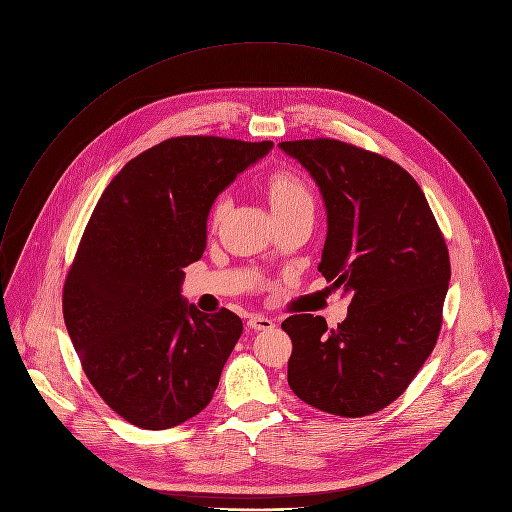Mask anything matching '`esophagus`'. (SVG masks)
<instances>
[{
	"instance_id": "34e87169",
	"label": "esophagus",
	"mask_w": 512,
	"mask_h": 512,
	"mask_svg": "<svg viewBox=\"0 0 512 512\" xmlns=\"http://www.w3.org/2000/svg\"><path fill=\"white\" fill-rule=\"evenodd\" d=\"M248 327L254 329V331H270L274 327V321L264 317V315H252L248 319Z\"/></svg>"
}]
</instances>
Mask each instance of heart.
<instances>
[{
    "label": "heart",
    "mask_w": 512,
    "mask_h": 512,
    "mask_svg": "<svg viewBox=\"0 0 512 512\" xmlns=\"http://www.w3.org/2000/svg\"><path fill=\"white\" fill-rule=\"evenodd\" d=\"M268 199L274 214L288 212L298 206H313V195L306 183L294 171H274L268 177ZM226 210V195H220L212 208V218L220 220Z\"/></svg>",
    "instance_id": "heart-1"
}]
</instances>
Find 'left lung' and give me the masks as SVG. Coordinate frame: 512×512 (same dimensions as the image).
Here are the masks:
<instances>
[{"mask_svg": "<svg viewBox=\"0 0 512 512\" xmlns=\"http://www.w3.org/2000/svg\"><path fill=\"white\" fill-rule=\"evenodd\" d=\"M313 175L327 208L319 272L351 296L335 329L292 315L288 385L304 403L363 418L395 401L436 347L450 282L442 230L416 179L391 159L337 139L278 145Z\"/></svg>", "mask_w": 512, "mask_h": 512, "instance_id": "obj_1", "label": "left lung"}]
</instances>
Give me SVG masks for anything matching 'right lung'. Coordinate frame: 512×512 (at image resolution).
Returning a JSON list of instances; mask_svg holds the SVG:
<instances>
[{
    "label": "right lung",
    "mask_w": 512,
    "mask_h": 512,
    "mask_svg": "<svg viewBox=\"0 0 512 512\" xmlns=\"http://www.w3.org/2000/svg\"><path fill=\"white\" fill-rule=\"evenodd\" d=\"M272 149L224 137H173L100 195L68 270L62 313L82 369L129 424L167 430L197 416L242 335L228 309L181 296L183 268L206 250L214 199Z\"/></svg>",
    "instance_id": "right-lung-1"
}]
</instances>
